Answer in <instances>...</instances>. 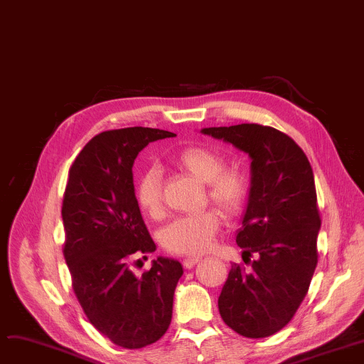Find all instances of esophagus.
I'll list each match as a JSON object with an SVG mask.
<instances>
[{
  "label": "esophagus",
  "instance_id": "obj_1",
  "mask_svg": "<svg viewBox=\"0 0 364 364\" xmlns=\"http://www.w3.org/2000/svg\"><path fill=\"white\" fill-rule=\"evenodd\" d=\"M199 261H200L199 257H188V258L183 259V265H184V269L190 270V269H193L195 264H198Z\"/></svg>",
  "mask_w": 364,
  "mask_h": 364
}]
</instances>
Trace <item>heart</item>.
<instances>
[{"label": "heart", "mask_w": 364, "mask_h": 364, "mask_svg": "<svg viewBox=\"0 0 364 364\" xmlns=\"http://www.w3.org/2000/svg\"><path fill=\"white\" fill-rule=\"evenodd\" d=\"M172 165L206 184L208 199L225 215H236L243 208L250 183L242 171L224 168V159L206 147H186L171 159ZM136 200L141 211L158 218L164 213L162 178L156 168H149L136 183ZM221 220L214 209L172 220L162 230V243L168 251L183 255H199L211 247Z\"/></svg>", "instance_id": "1"}]
</instances>
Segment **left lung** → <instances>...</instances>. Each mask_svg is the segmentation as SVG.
Returning a JSON list of instances; mask_svg holds the SVG:
<instances>
[{"mask_svg": "<svg viewBox=\"0 0 364 364\" xmlns=\"http://www.w3.org/2000/svg\"><path fill=\"white\" fill-rule=\"evenodd\" d=\"M202 132L252 159L250 199L236 236L251 272L232 264L218 298L220 314L242 336L274 335L299 309L318 259L321 221L311 165L302 149L273 127L240 124Z\"/></svg>", "mask_w": 364, "mask_h": 364, "instance_id": "left-lung-1", "label": "left lung"}]
</instances>
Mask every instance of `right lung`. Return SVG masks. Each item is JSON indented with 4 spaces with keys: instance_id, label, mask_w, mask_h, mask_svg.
Returning <instances> with one entry per match:
<instances>
[{
    "instance_id": "right-lung-1",
    "label": "right lung",
    "mask_w": 364,
    "mask_h": 364,
    "mask_svg": "<svg viewBox=\"0 0 364 364\" xmlns=\"http://www.w3.org/2000/svg\"><path fill=\"white\" fill-rule=\"evenodd\" d=\"M166 137L176 134L143 127L100 132L73 161L63 195V255L73 292L92 326L128 350L164 336L183 274L178 261L164 257L141 276L131 269L156 250L134 193V159Z\"/></svg>"
}]
</instances>
